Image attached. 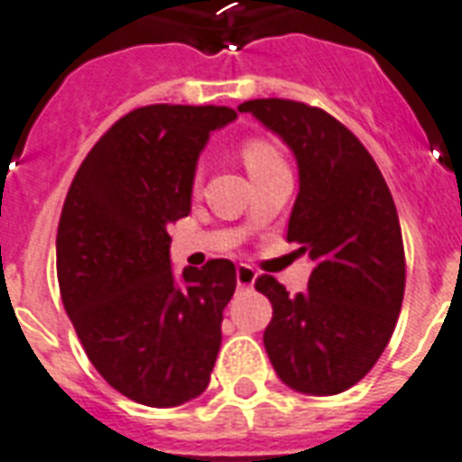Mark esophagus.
Returning a JSON list of instances; mask_svg holds the SVG:
<instances>
[{
	"instance_id": "obj_1",
	"label": "esophagus",
	"mask_w": 462,
	"mask_h": 462,
	"mask_svg": "<svg viewBox=\"0 0 462 462\" xmlns=\"http://www.w3.org/2000/svg\"><path fill=\"white\" fill-rule=\"evenodd\" d=\"M256 282V271L246 263H239L237 266V285L239 288H252Z\"/></svg>"
}]
</instances>
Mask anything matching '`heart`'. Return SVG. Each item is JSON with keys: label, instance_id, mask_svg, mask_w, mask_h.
Instances as JSON below:
<instances>
[{"label": "heart", "instance_id": "heart-1", "mask_svg": "<svg viewBox=\"0 0 462 462\" xmlns=\"http://www.w3.org/2000/svg\"><path fill=\"white\" fill-rule=\"evenodd\" d=\"M242 158H245V165L249 170V174L263 172L268 167L281 165L282 162L281 153L275 151V146H271L263 139H246L245 146H242Z\"/></svg>", "mask_w": 462, "mask_h": 462}]
</instances>
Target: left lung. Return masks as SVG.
<instances>
[{
  "mask_svg": "<svg viewBox=\"0 0 462 462\" xmlns=\"http://www.w3.org/2000/svg\"><path fill=\"white\" fill-rule=\"evenodd\" d=\"M237 110L252 112L295 155L300 194L288 242L314 261L297 297L273 275L256 278L273 304L268 359L300 393H343L376 365L401 314L405 252L393 196L369 151L328 112L281 97Z\"/></svg>",
  "mask_w": 462,
  "mask_h": 462,
  "instance_id": "left-lung-1",
  "label": "left lung"
}]
</instances>
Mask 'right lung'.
Returning a JSON list of instances; mask_svg holds the SVG:
<instances>
[{
  "mask_svg": "<svg viewBox=\"0 0 462 462\" xmlns=\"http://www.w3.org/2000/svg\"><path fill=\"white\" fill-rule=\"evenodd\" d=\"M235 119L216 105L129 112L90 148L61 208L57 278L76 336L100 376L148 408L201 395L220 350L235 263L174 275L167 227L191 210L210 132Z\"/></svg>",
  "mask_w": 462,
  "mask_h": 462,
  "instance_id": "obj_1",
  "label": "right lung"
}]
</instances>
